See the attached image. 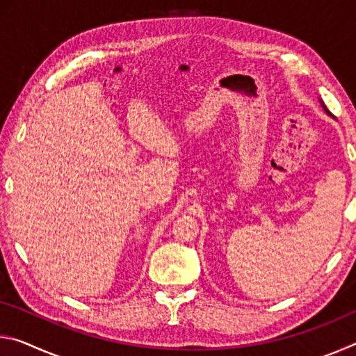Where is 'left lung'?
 <instances>
[{
	"label": "left lung",
	"mask_w": 356,
	"mask_h": 356,
	"mask_svg": "<svg viewBox=\"0 0 356 356\" xmlns=\"http://www.w3.org/2000/svg\"><path fill=\"white\" fill-rule=\"evenodd\" d=\"M318 102H321V105H322V108H323V111H325V113H327V114H328V116H331V113L328 111V108H327V106H325V104H323V102H322L321 99H318Z\"/></svg>",
	"instance_id": "8db88e82"
}]
</instances>
